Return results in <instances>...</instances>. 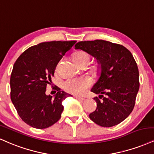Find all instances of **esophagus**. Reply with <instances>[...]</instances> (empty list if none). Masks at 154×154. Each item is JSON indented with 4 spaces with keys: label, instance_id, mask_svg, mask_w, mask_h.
Returning <instances> with one entry per match:
<instances>
[{
    "label": "esophagus",
    "instance_id": "obj_1",
    "mask_svg": "<svg viewBox=\"0 0 154 154\" xmlns=\"http://www.w3.org/2000/svg\"><path fill=\"white\" fill-rule=\"evenodd\" d=\"M74 97H75V99H79V100H81V101H84V97H79V96H74Z\"/></svg>",
    "mask_w": 154,
    "mask_h": 154
}]
</instances>
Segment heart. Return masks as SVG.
Returning <instances> with one entry per match:
<instances>
[{
  "label": "heart",
  "instance_id": "obj_1",
  "mask_svg": "<svg viewBox=\"0 0 154 154\" xmlns=\"http://www.w3.org/2000/svg\"><path fill=\"white\" fill-rule=\"evenodd\" d=\"M73 61L79 65L81 63H87L90 60V56L87 52L79 51L74 54L73 56ZM92 81L90 78L83 76L76 79H70L64 81L63 88L65 91L75 95H84L88 91V88L91 86Z\"/></svg>",
  "mask_w": 154,
  "mask_h": 154
}]
</instances>
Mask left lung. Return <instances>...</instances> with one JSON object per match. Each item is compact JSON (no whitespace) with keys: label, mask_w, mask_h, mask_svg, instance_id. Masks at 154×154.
I'll return each mask as SVG.
<instances>
[{"label":"left lung","mask_w":154,"mask_h":154,"mask_svg":"<svg viewBox=\"0 0 154 154\" xmlns=\"http://www.w3.org/2000/svg\"><path fill=\"white\" fill-rule=\"evenodd\" d=\"M75 50L93 56L100 65V76L91 91L97 109L90 119L102 127L109 128L125 120L132 112L139 86V72L133 55L122 45L97 39L79 42Z\"/></svg>","instance_id":"8db88e82"}]
</instances>
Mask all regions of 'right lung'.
<instances>
[{"label": "right lung", "mask_w": 154, "mask_h": 154, "mask_svg": "<svg viewBox=\"0 0 154 154\" xmlns=\"http://www.w3.org/2000/svg\"><path fill=\"white\" fill-rule=\"evenodd\" d=\"M76 41H52L31 47L18 57L11 75V99L23 122L44 129L60 120L62 102L68 94L57 88L55 97L46 95L57 63Z\"/></svg>", "instance_id": "obj_1"}]
</instances>
